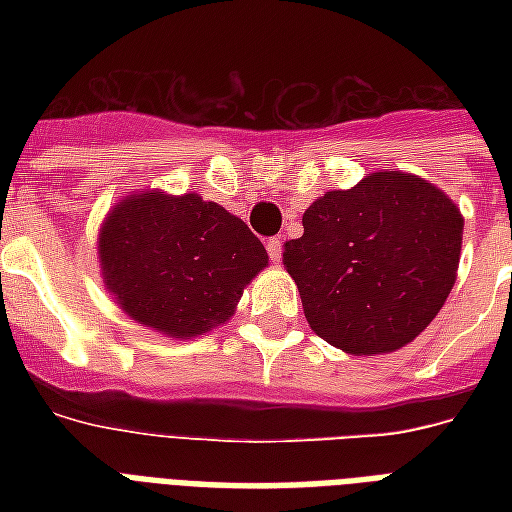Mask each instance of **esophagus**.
I'll return each mask as SVG.
<instances>
[{
    "label": "esophagus",
    "instance_id": "esophagus-1",
    "mask_svg": "<svg viewBox=\"0 0 512 512\" xmlns=\"http://www.w3.org/2000/svg\"><path fill=\"white\" fill-rule=\"evenodd\" d=\"M265 249H268V255H271L273 263H279V260H281V239H268Z\"/></svg>",
    "mask_w": 512,
    "mask_h": 512
}]
</instances>
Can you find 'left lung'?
<instances>
[{"instance_id":"left-lung-1","label":"left lung","mask_w":512,"mask_h":512,"mask_svg":"<svg viewBox=\"0 0 512 512\" xmlns=\"http://www.w3.org/2000/svg\"><path fill=\"white\" fill-rule=\"evenodd\" d=\"M460 207L412 172L380 170L327 191L284 244L305 319L350 356L404 348L444 308L457 281Z\"/></svg>"}]
</instances>
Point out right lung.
<instances>
[{"mask_svg": "<svg viewBox=\"0 0 512 512\" xmlns=\"http://www.w3.org/2000/svg\"><path fill=\"white\" fill-rule=\"evenodd\" d=\"M98 263L106 292L135 324L191 340L231 319L268 252L215 201L143 188L103 217Z\"/></svg>", "mask_w": 512, "mask_h": 512, "instance_id": "right-lung-1", "label": "right lung"}]
</instances>
